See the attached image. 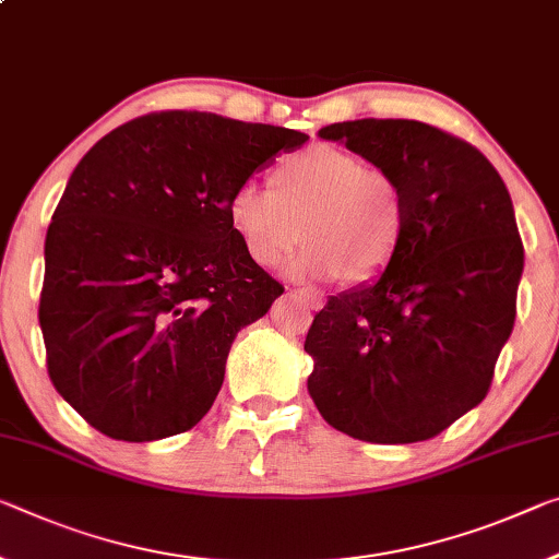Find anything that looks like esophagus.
Wrapping results in <instances>:
<instances>
[{
	"mask_svg": "<svg viewBox=\"0 0 559 559\" xmlns=\"http://www.w3.org/2000/svg\"><path fill=\"white\" fill-rule=\"evenodd\" d=\"M298 294L306 298V304H308V308H311V311H321L323 304H325L323 296L318 294V290H311V288H300Z\"/></svg>",
	"mask_w": 559,
	"mask_h": 559,
	"instance_id": "1",
	"label": "esophagus"
}]
</instances>
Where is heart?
<instances>
[{
    "label": "heart",
    "mask_w": 559,
    "mask_h": 559,
    "mask_svg": "<svg viewBox=\"0 0 559 559\" xmlns=\"http://www.w3.org/2000/svg\"><path fill=\"white\" fill-rule=\"evenodd\" d=\"M226 214L259 269H276L306 236L286 276L323 283L378 276L397 251L407 211L401 183L385 168L343 148L313 146L283 158L271 171V189L238 186Z\"/></svg>",
    "instance_id": "1"
}]
</instances>
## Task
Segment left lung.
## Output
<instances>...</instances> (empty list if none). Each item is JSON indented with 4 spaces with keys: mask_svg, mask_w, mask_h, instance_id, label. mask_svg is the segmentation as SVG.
<instances>
[{
    "mask_svg": "<svg viewBox=\"0 0 559 559\" xmlns=\"http://www.w3.org/2000/svg\"><path fill=\"white\" fill-rule=\"evenodd\" d=\"M318 136L393 174L407 216L385 271L313 318L308 393L350 438H436L490 391L515 325L525 251L508 186L475 146L423 121H343Z\"/></svg>",
    "mask_w": 559,
    "mask_h": 559,
    "instance_id": "obj_1",
    "label": "left lung"
}]
</instances>
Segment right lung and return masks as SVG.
Masks as SVG:
<instances>
[{
  "label": "right lung",
  "instance_id": "add662e5",
  "mask_svg": "<svg viewBox=\"0 0 559 559\" xmlns=\"http://www.w3.org/2000/svg\"><path fill=\"white\" fill-rule=\"evenodd\" d=\"M306 141L158 111L76 164L44 241L39 325L51 383L92 428L148 442L209 413L236 333L283 294L231 231L228 197Z\"/></svg>",
  "mask_w": 559,
  "mask_h": 559
}]
</instances>
